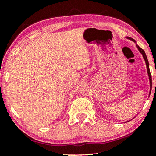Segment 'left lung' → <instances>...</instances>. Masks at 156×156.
<instances>
[{"instance_id":"8db88e82","label":"left lung","mask_w":156,"mask_h":156,"mask_svg":"<svg viewBox=\"0 0 156 156\" xmlns=\"http://www.w3.org/2000/svg\"><path fill=\"white\" fill-rule=\"evenodd\" d=\"M128 39H131L132 41H133V42H136V41L134 40V39H131V38H129L128 37ZM137 48L138 49H139V51H140V53L142 54L143 57H144V60H145V62H146V65H147V73H148V76H149V78H150V86H152V77H151V74H150V68H149V62H148V60H147V55L145 54V53H144V50L141 49L140 47H139V46L137 45Z\"/></svg>"}]
</instances>
